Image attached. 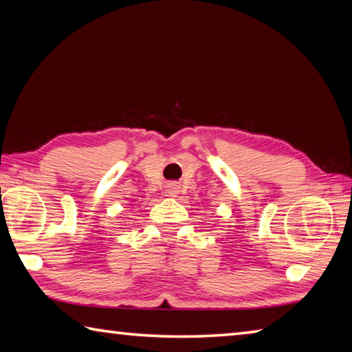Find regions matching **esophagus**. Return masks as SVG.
<instances>
[{"mask_svg": "<svg viewBox=\"0 0 352 352\" xmlns=\"http://www.w3.org/2000/svg\"><path fill=\"white\" fill-rule=\"evenodd\" d=\"M166 193H168V196H173V198H175V196L179 193V187H177L176 184H170V186L166 187Z\"/></svg>", "mask_w": 352, "mask_h": 352, "instance_id": "34e87169", "label": "esophagus"}]
</instances>
